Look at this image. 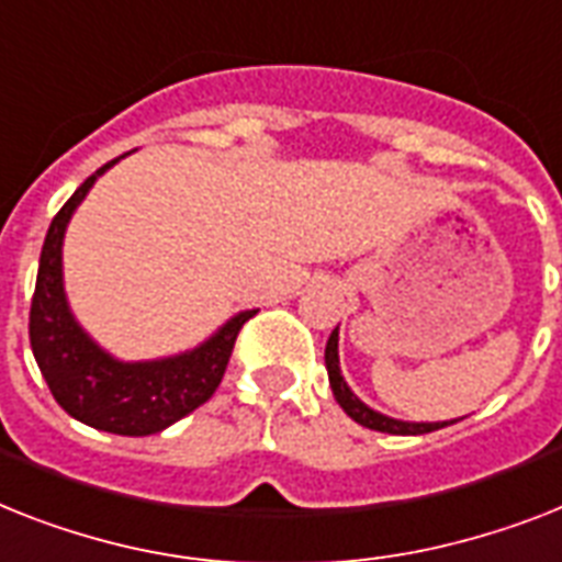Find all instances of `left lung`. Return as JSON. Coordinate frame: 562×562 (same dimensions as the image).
I'll use <instances>...</instances> for the list:
<instances>
[{
	"label": "left lung",
	"instance_id": "obj_1",
	"mask_svg": "<svg viewBox=\"0 0 562 562\" xmlns=\"http://www.w3.org/2000/svg\"><path fill=\"white\" fill-rule=\"evenodd\" d=\"M337 328L328 335L326 344V372H328V384H331V392H335V401L344 407V413L352 418V422L363 424L369 430L378 432H390V436H424V432L441 430L447 424L453 422H401V418H392V415L378 413V409L367 407L363 401L352 392V386L346 384L344 372H340V355H337Z\"/></svg>",
	"mask_w": 562,
	"mask_h": 562
}]
</instances>
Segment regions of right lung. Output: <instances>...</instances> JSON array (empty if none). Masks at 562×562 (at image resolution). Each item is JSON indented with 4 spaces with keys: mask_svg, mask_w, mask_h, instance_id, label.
I'll list each match as a JSON object with an SVG mask.
<instances>
[{
    "mask_svg": "<svg viewBox=\"0 0 562 562\" xmlns=\"http://www.w3.org/2000/svg\"><path fill=\"white\" fill-rule=\"evenodd\" d=\"M121 158L86 178L54 216L40 254L29 335L45 384L71 418L115 436H153L202 407L216 392L241 323L257 308L234 314L195 349L155 360L115 358L77 323L63 282V239L94 181Z\"/></svg>",
    "mask_w": 562,
    "mask_h": 562,
    "instance_id": "obj_1",
    "label": "right lung"
}]
</instances>
